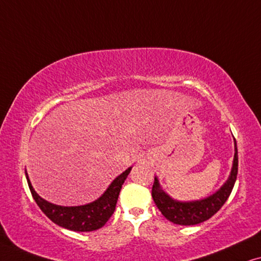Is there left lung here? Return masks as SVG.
Here are the masks:
<instances>
[{
    "instance_id": "8db88e82",
    "label": "left lung",
    "mask_w": 261,
    "mask_h": 261,
    "mask_svg": "<svg viewBox=\"0 0 261 261\" xmlns=\"http://www.w3.org/2000/svg\"><path fill=\"white\" fill-rule=\"evenodd\" d=\"M238 175V148L234 138V159L232 170L226 182L216 190L214 194L204 199L195 201H178L172 199L164 192L160 185L159 178L155 176V182L152 186V199L157 208L169 221L181 226H193L211 219L228 199Z\"/></svg>"
}]
</instances>
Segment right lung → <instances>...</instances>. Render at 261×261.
Wrapping results in <instances>:
<instances>
[{"label":"right lung","mask_w":261,"mask_h":261,"mask_svg":"<svg viewBox=\"0 0 261 261\" xmlns=\"http://www.w3.org/2000/svg\"><path fill=\"white\" fill-rule=\"evenodd\" d=\"M131 169L132 167L127 168L125 171L117 176L104 194L93 202L83 205H71V207L54 204L42 199L33 188L27 171H25V178H27L33 199L35 200L36 204L43 212V214H46L47 218L62 228L74 230V232H92V230L101 228L111 218L116 209L120 189L127 175L130 174Z\"/></svg>","instance_id":"obj_1"}]
</instances>
